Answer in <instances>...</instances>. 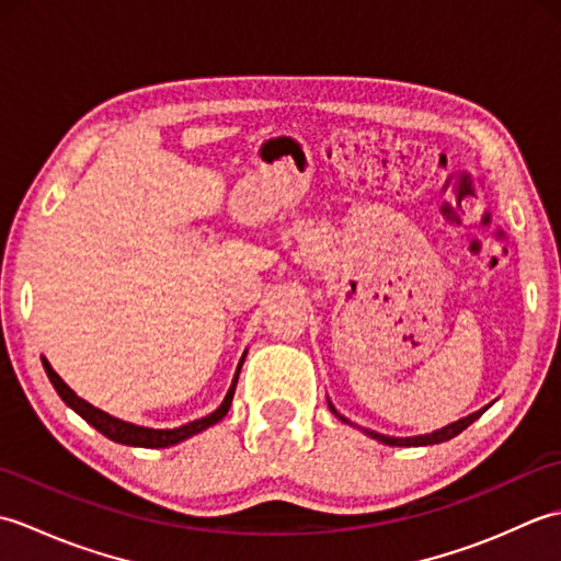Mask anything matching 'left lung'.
<instances>
[{
    "mask_svg": "<svg viewBox=\"0 0 561 561\" xmlns=\"http://www.w3.org/2000/svg\"><path fill=\"white\" fill-rule=\"evenodd\" d=\"M330 410L335 412V416H340V420L344 422V424H352L350 420H344V416L332 408V402H330ZM486 410V408H484ZM484 410H478V412H472V414H468V416H462V420H458V422H453V424H448V426H444V428H438V432H434V434H424V436H410V438H396V436H383V434H376V432H368V428H362V426H356V428H362L364 434H368V436H374V438H378V440H383V444H388V446H432V444H440V440H448V438H453V436H458L462 428H468L474 420H480V416L484 414Z\"/></svg>",
    "mask_w": 561,
    "mask_h": 561,
    "instance_id": "left-lung-1",
    "label": "left lung"
}]
</instances>
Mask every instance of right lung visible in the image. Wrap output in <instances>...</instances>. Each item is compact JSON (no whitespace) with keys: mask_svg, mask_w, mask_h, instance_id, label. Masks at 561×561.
I'll use <instances>...</instances> for the list:
<instances>
[{"mask_svg":"<svg viewBox=\"0 0 561 561\" xmlns=\"http://www.w3.org/2000/svg\"><path fill=\"white\" fill-rule=\"evenodd\" d=\"M245 359V356H243ZM243 359L241 364H238V371H236V378L233 383L229 388V392H226L224 402L219 404V410H214L211 414L202 416V420H195V422H187L183 426L178 428H147V426H137V424H129V422H123V420H115V416L105 414L103 410L93 408V404H89L87 400H81L75 390H71L62 378H59L53 366L47 364L43 359V366H45V374L47 378H50V383L55 386L57 396L62 398L71 410H75L79 416H83L93 428H99V432L103 436H108L111 440H117V444H125V446H139V448H165V446H173L178 444V440H183L187 436H193L197 432H202V428H207L211 424H217L219 420H224L226 412H229L231 408V400H233V390H236V383H238V374H241V366H243Z\"/></svg>","mask_w":561,"mask_h":561,"instance_id":"right-lung-1","label":"right lung"}]
</instances>
